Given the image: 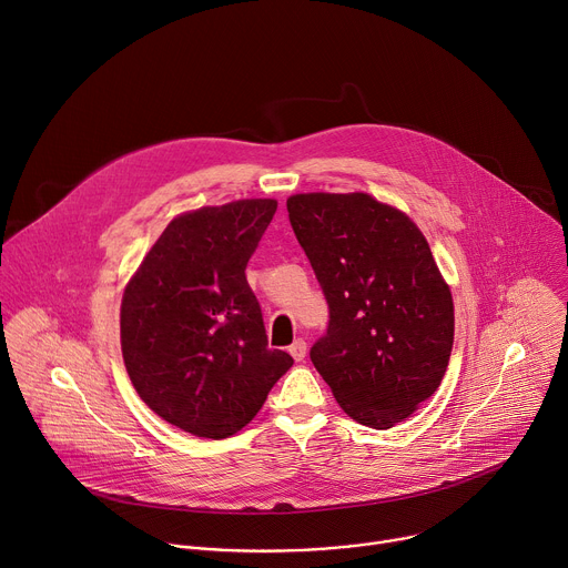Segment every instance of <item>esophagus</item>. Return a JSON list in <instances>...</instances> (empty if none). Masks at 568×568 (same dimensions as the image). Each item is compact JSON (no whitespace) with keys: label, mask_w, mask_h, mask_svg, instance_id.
Here are the masks:
<instances>
[{"label":"esophagus","mask_w":568,"mask_h":568,"mask_svg":"<svg viewBox=\"0 0 568 568\" xmlns=\"http://www.w3.org/2000/svg\"><path fill=\"white\" fill-rule=\"evenodd\" d=\"M288 353H291V357H293L295 362H302L304 357H307V341L295 338V341L288 345Z\"/></svg>","instance_id":"obj_1"}]
</instances>
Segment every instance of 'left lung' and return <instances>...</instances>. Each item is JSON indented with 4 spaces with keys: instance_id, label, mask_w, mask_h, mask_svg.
I'll list each match as a JSON object with an SVG mask.
<instances>
[{
    "instance_id": "obj_1",
    "label": "left lung",
    "mask_w": 568,
    "mask_h": 568,
    "mask_svg": "<svg viewBox=\"0 0 568 568\" xmlns=\"http://www.w3.org/2000/svg\"><path fill=\"white\" fill-rule=\"evenodd\" d=\"M288 221L329 307L310 357L357 423L388 429L439 388L455 307L409 217L366 193H302Z\"/></svg>"
}]
</instances>
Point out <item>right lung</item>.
Instances as JSON below:
<instances>
[{"label":"right lung","instance_id":"1","mask_svg":"<svg viewBox=\"0 0 568 568\" xmlns=\"http://www.w3.org/2000/svg\"><path fill=\"white\" fill-rule=\"evenodd\" d=\"M275 211V200H239L174 217L124 288L129 379L163 420L204 439L245 427L293 366L268 347L245 277Z\"/></svg>","mask_w":568,"mask_h":568}]
</instances>
